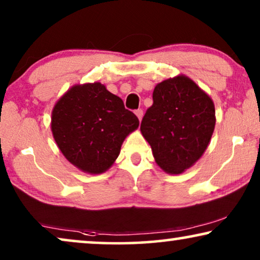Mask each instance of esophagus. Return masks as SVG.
Listing matches in <instances>:
<instances>
[{
    "label": "esophagus",
    "instance_id": "esophagus-1",
    "mask_svg": "<svg viewBox=\"0 0 260 260\" xmlns=\"http://www.w3.org/2000/svg\"><path fill=\"white\" fill-rule=\"evenodd\" d=\"M135 113H136L137 118L141 120V119H142V117H143V110H142V109H138V110H136V111H135Z\"/></svg>",
    "mask_w": 260,
    "mask_h": 260
}]
</instances>
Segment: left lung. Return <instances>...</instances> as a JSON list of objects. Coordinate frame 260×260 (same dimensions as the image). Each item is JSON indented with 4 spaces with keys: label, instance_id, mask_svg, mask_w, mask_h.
I'll return each mask as SVG.
<instances>
[{
    "label": "left lung",
    "instance_id": "1",
    "mask_svg": "<svg viewBox=\"0 0 260 260\" xmlns=\"http://www.w3.org/2000/svg\"><path fill=\"white\" fill-rule=\"evenodd\" d=\"M152 101L141 133L166 173H183L208 147L215 126L214 103L182 74L156 85Z\"/></svg>",
    "mask_w": 260,
    "mask_h": 260
}]
</instances>
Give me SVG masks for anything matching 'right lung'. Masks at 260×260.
<instances>
[{
    "label": "right lung",
    "instance_id": "right-lung-1",
    "mask_svg": "<svg viewBox=\"0 0 260 260\" xmlns=\"http://www.w3.org/2000/svg\"><path fill=\"white\" fill-rule=\"evenodd\" d=\"M138 125L136 115L101 83L74 85L52 111L51 129L60 151L88 174L106 172Z\"/></svg>",
    "mask_w": 260,
    "mask_h": 260
}]
</instances>
